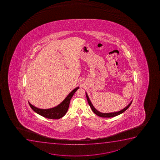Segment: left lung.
Here are the masks:
<instances>
[{
    "mask_svg": "<svg viewBox=\"0 0 160 160\" xmlns=\"http://www.w3.org/2000/svg\"><path fill=\"white\" fill-rule=\"evenodd\" d=\"M86 95L87 100L88 101V103L89 105L90 106L91 109L92 110V111L94 112L96 115H98V116L101 117H103V118H110V117H113L117 116L118 115H120L121 113L124 112V111H126V110L130 107V105L131 104L132 101L130 102L129 104H128V106H126V107L122 109L120 111H117L115 112H110V113H102L100 112V111H98L92 105V102H90L89 98L88 96L87 95V93L86 92Z\"/></svg>",
    "mask_w": 160,
    "mask_h": 160,
    "instance_id": "1",
    "label": "left lung"
}]
</instances>
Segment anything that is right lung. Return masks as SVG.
Returning a JSON list of instances; mask_svg holds the SVG:
<instances>
[{
	"mask_svg": "<svg viewBox=\"0 0 160 160\" xmlns=\"http://www.w3.org/2000/svg\"><path fill=\"white\" fill-rule=\"evenodd\" d=\"M79 88V87L75 88L68 95L67 97L65 98V100L61 103L52 108L48 109H39L34 107V105H32L28 102L31 108L38 115H41L47 118L58 119L65 115L69 107L71 99L72 96H73L75 92Z\"/></svg>",
	"mask_w": 160,
	"mask_h": 160,
	"instance_id": "right-lung-1",
	"label": "right lung"
}]
</instances>
